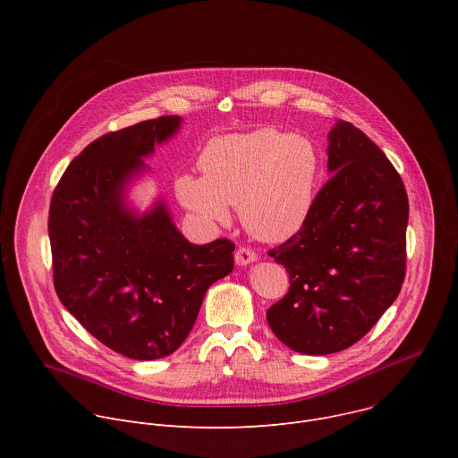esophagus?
Instances as JSON below:
<instances>
[{
	"label": "esophagus",
	"instance_id": "obj_1",
	"mask_svg": "<svg viewBox=\"0 0 458 458\" xmlns=\"http://www.w3.org/2000/svg\"><path fill=\"white\" fill-rule=\"evenodd\" d=\"M253 260H257V253L255 250L248 248V246H241L235 250V263L239 267H246L250 263H253Z\"/></svg>",
	"mask_w": 458,
	"mask_h": 458
}]
</instances>
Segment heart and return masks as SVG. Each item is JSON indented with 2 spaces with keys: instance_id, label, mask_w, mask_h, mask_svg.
Listing matches in <instances>:
<instances>
[{
  "instance_id": "heart-1",
  "label": "heart",
  "mask_w": 458,
  "mask_h": 458,
  "mask_svg": "<svg viewBox=\"0 0 458 458\" xmlns=\"http://www.w3.org/2000/svg\"><path fill=\"white\" fill-rule=\"evenodd\" d=\"M199 168L203 175L175 181L182 207L207 225H226L235 207L253 237L279 242L297 233L313 208L320 157L306 138L259 128L212 140Z\"/></svg>"
}]
</instances>
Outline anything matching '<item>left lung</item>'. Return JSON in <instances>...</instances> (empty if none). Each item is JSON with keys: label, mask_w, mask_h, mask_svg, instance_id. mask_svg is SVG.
<instances>
[{"label": "left lung", "mask_w": 458, "mask_h": 458, "mask_svg": "<svg viewBox=\"0 0 458 458\" xmlns=\"http://www.w3.org/2000/svg\"><path fill=\"white\" fill-rule=\"evenodd\" d=\"M332 177L286 242L268 255L290 276L267 318L277 339L304 355L360 341L397 299L406 277L408 193L384 152L357 126L328 134Z\"/></svg>", "instance_id": "left-lung-1"}]
</instances>
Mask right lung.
<instances>
[{"instance_id": "1", "label": "right lung", "mask_w": 458, "mask_h": 458, "mask_svg": "<svg viewBox=\"0 0 458 458\" xmlns=\"http://www.w3.org/2000/svg\"><path fill=\"white\" fill-rule=\"evenodd\" d=\"M179 124L161 115L98 138L64 170L48 210L59 301L101 344L136 360L174 353L207 290L233 270L230 239L191 244L163 201L145 216L123 203L143 157Z\"/></svg>"}]
</instances>
